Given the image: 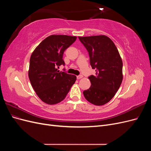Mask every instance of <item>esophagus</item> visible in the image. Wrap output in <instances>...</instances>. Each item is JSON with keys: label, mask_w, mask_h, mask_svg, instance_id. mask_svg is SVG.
<instances>
[{"label": "esophagus", "mask_w": 151, "mask_h": 151, "mask_svg": "<svg viewBox=\"0 0 151 151\" xmlns=\"http://www.w3.org/2000/svg\"><path fill=\"white\" fill-rule=\"evenodd\" d=\"M83 76H82V75H79V76H77V79H81V78H83Z\"/></svg>", "instance_id": "obj_1"}]
</instances>
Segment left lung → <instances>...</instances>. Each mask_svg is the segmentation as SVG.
I'll return each instance as SVG.
<instances>
[{
  "mask_svg": "<svg viewBox=\"0 0 151 151\" xmlns=\"http://www.w3.org/2000/svg\"><path fill=\"white\" fill-rule=\"evenodd\" d=\"M88 50L92 68L96 75L91 76V87L83 92L86 100L102 106L114 97L123 80V62L113 41L105 35L79 37Z\"/></svg>",
  "mask_w": 151,
  "mask_h": 151,
  "instance_id": "obj_1",
  "label": "left lung"
}]
</instances>
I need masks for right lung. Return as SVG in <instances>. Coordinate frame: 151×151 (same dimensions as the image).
I'll return each instance as SVG.
<instances>
[{
	"label": "right lung",
	"instance_id": "add662e5",
	"mask_svg": "<svg viewBox=\"0 0 151 151\" xmlns=\"http://www.w3.org/2000/svg\"><path fill=\"white\" fill-rule=\"evenodd\" d=\"M76 36L53 35L43 40L32 53L28 77L39 98L48 104H55L65 99L76 76L58 70L64 65L63 54L76 40Z\"/></svg>",
	"mask_w": 151,
	"mask_h": 151
}]
</instances>
